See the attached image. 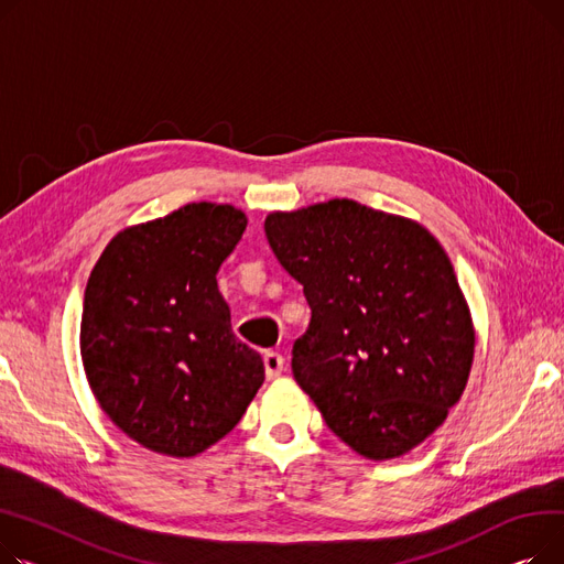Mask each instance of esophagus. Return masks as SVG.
Masks as SVG:
<instances>
[{
    "label": "esophagus",
    "instance_id": "obj_1",
    "mask_svg": "<svg viewBox=\"0 0 564 564\" xmlns=\"http://www.w3.org/2000/svg\"><path fill=\"white\" fill-rule=\"evenodd\" d=\"M263 369H267L269 380L280 378L282 371H284V357L275 350H267V352H263Z\"/></svg>",
    "mask_w": 564,
    "mask_h": 564
}]
</instances>
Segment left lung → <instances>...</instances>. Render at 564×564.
Returning <instances> with one entry per match:
<instances>
[{
    "label": "left lung",
    "mask_w": 564,
    "mask_h": 564,
    "mask_svg": "<svg viewBox=\"0 0 564 564\" xmlns=\"http://www.w3.org/2000/svg\"><path fill=\"white\" fill-rule=\"evenodd\" d=\"M263 229L312 310L291 371L327 427L369 459L419 446L459 401L476 344L440 241L346 197L269 214Z\"/></svg>",
    "instance_id": "obj_1"
}]
</instances>
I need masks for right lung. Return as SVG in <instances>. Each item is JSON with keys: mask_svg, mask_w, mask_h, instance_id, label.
Listing matches in <instances>:
<instances>
[{"mask_svg": "<svg viewBox=\"0 0 564 564\" xmlns=\"http://www.w3.org/2000/svg\"><path fill=\"white\" fill-rule=\"evenodd\" d=\"M246 225L229 205H186L122 229L88 278V384L122 433L154 453L207 451L241 421L263 382V361L231 333L216 282Z\"/></svg>", "mask_w": 564, "mask_h": 564, "instance_id": "obj_1", "label": "right lung"}]
</instances>
